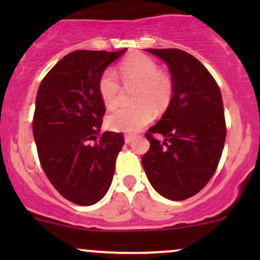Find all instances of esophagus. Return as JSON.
Returning <instances> with one entry per match:
<instances>
[{
  "label": "esophagus",
  "instance_id": "obj_1",
  "mask_svg": "<svg viewBox=\"0 0 260 260\" xmlns=\"http://www.w3.org/2000/svg\"><path fill=\"white\" fill-rule=\"evenodd\" d=\"M132 140H133V136H131V134H127V136H124V142H126V144H129Z\"/></svg>",
  "mask_w": 260,
  "mask_h": 260
}]
</instances>
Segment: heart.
I'll return each instance as SVG.
<instances>
[{"label":"heart","instance_id":"b5f03b06","mask_svg":"<svg viewBox=\"0 0 260 260\" xmlns=\"http://www.w3.org/2000/svg\"><path fill=\"white\" fill-rule=\"evenodd\" d=\"M121 78L127 88L136 85L132 101L137 104L124 107L106 117V124L116 132L134 133L153 120V109L162 111L172 96V82L169 76L160 72L154 59L142 53L128 56L118 67ZM98 90L107 110H113L120 103L121 85L111 70L100 76Z\"/></svg>","mask_w":260,"mask_h":260}]
</instances>
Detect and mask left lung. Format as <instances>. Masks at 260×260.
<instances>
[{"mask_svg":"<svg viewBox=\"0 0 260 260\" xmlns=\"http://www.w3.org/2000/svg\"><path fill=\"white\" fill-rule=\"evenodd\" d=\"M168 64L172 98L159 122L145 134L142 156L150 184L170 201H183L213 177L226 138L221 91L196 57L178 49H147ZM161 134L162 141L153 138Z\"/></svg>","mask_w":260,"mask_h":260,"instance_id":"8db88e82","label":"left lung"}]
</instances>
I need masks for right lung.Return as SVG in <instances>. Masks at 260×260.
I'll return each instance as SVG.
<instances>
[{"instance_id": "1", "label": "right lung", "mask_w": 260, "mask_h": 260, "mask_svg": "<svg viewBox=\"0 0 260 260\" xmlns=\"http://www.w3.org/2000/svg\"><path fill=\"white\" fill-rule=\"evenodd\" d=\"M126 51L68 53L38 89L32 134L39 160L59 194L74 204H95L111 186L124 139L121 133L99 134L105 106L98 82Z\"/></svg>"}]
</instances>
